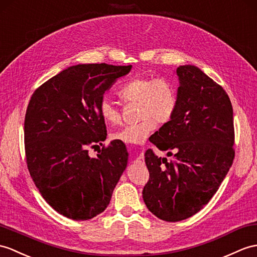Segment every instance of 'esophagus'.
<instances>
[{"mask_svg": "<svg viewBox=\"0 0 257 257\" xmlns=\"http://www.w3.org/2000/svg\"><path fill=\"white\" fill-rule=\"evenodd\" d=\"M135 162H136L137 164H145V154H143V153H140L139 156L136 158Z\"/></svg>", "mask_w": 257, "mask_h": 257, "instance_id": "esophagus-1", "label": "esophagus"}]
</instances>
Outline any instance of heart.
<instances>
[{
  "label": "heart",
  "mask_w": 257,
  "mask_h": 257,
  "mask_svg": "<svg viewBox=\"0 0 257 257\" xmlns=\"http://www.w3.org/2000/svg\"><path fill=\"white\" fill-rule=\"evenodd\" d=\"M117 95L123 103L138 105L137 117L140 120L111 134V139L124 143L140 145L145 142L157 123L170 122L177 109L176 87L166 77H134L118 88ZM98 111L101 119L110 126L121 120L120 111L108 99L101 100Z\"/></svg>",
  "instance_id": "b5f03b06"
}]
</instances>
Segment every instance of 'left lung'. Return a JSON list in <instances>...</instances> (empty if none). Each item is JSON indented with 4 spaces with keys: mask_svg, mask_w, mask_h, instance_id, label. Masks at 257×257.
<instances>
[{
    "mask_svg": "<svg viewBox=\"0 0 257 257\" xmlns=\"http://www.w3.org/2000/svg\"><path fill=\"white\" fill-rule=\"evenodd\" d=\"M176 73V112L151 140L174 159L168 162L148 149L150 178L142 190L148 209L169 222L192 217L209 202L235 153L233 109L222 86L195 65H181Z\"/></svg>",
    "mask_w": 257,
    "mask_h": 257,
    "instance_id": "1",
    "label": "left lung"
}]
</instances>
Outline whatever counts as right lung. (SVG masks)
<instances>
[{
    "mask_svg": "<svg viewBox=\"0 0 257 257\" xmlns=\"http://www.w3.org/2000/svg\"><path fill=\"white\" fill-rule=\"evenodd\" d=\"M131 65L77 64L40 85L27 106L24 141L27 168L44 199L62 216L88 220L108 206L128 162L126 146L112 140L96 158L88 148L106 139L99 115L104 93Z\"/></svg>",
    "mask_w": 257,
    "mask_h": 257,
    "instance_id": "right-lung-1",
    "label": "right lung"
}]
</instances>
